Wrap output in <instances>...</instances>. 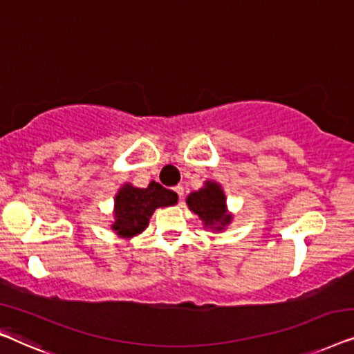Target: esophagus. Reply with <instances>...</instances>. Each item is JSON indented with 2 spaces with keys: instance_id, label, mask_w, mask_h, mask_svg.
<instances>
[{
  "instance_id": "obj_1",
  "label": "esophagus",
  "mask_w": 354,
  "mask_h": 354,
  "mask_svg": "<svg viewBox=\"0 0 354 354\" xmlns=\"http://www.w3.org/2000/svg\"><path fill=\"white\" fill-rule=\"evenodd\" d=\"M173 189H175V192L179 196V198H183V196H184V187L181 186V184H178V186H175Z\"/></svg>"
}]
</instances>
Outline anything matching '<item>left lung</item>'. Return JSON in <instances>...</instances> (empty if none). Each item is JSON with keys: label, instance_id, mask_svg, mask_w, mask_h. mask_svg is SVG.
I'll return each instance as SVG.
<instances>
[{"label": "left lung", "instance_id": "1", "mask_svg": "<svg viewBox=\"0 0 354 354\" xmlns=\"http://www.w3.org/2000/svg\"><path fill=\"white\" fill-rule=\"evenodd\" d=\"M189 210L196 213L203 223V227L215 232L225 231L231 225L232 213L227 210L226 194L221 184L216 181H205L203 187L192 191L186 197Z\"/></svg>", "mask_w": 354, "mask_h": 354}]
</instances>
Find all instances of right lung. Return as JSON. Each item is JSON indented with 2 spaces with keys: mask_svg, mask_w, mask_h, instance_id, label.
<instances>
[{
  "mask_svg": "<svg viewBox=\"0 0 354 354\" xmlns=\"http://www.w3.org/2000/svg\"><path fill=\"white\" fill-rule=\"evenodd\" d=\"M176 202L178 194L156 181H151L144 189L129 183L123 184L113 198L112 231L125 239L138 236L149 226V220L157 208L175 205Z\"/></svg>",
  "mask_w": 354,
  "mask_h": 354,
  "instance_id": "right-lung-1",
  "label": "right lung"
}]
</instances>
